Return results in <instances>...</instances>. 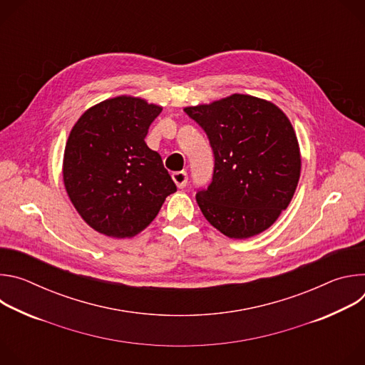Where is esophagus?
Listing matches in <instances>:
<instances>
[{"instance_id": "1", "label": "esophagus", "mask_w": 365, "mask_h": 365, "mask_svg": "<svg viewBox=\"0 0 365 365\" xmlns=\"http://www.w3.org/2000/svg\"><path fill=\"white\" fill-rule=\"evenodd\" d=\"M172 178H173V180H175V183L179 189H183L187 183V173L186 172H176V173L172 175Z\"/></svg>"}]
</instances>
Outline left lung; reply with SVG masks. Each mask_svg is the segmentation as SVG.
Segmentation results:
<instances>
[{"mask_svg":"<svg viewBox=\"0 0 365 365\" xmlns=\"http://www.w3.org/2000/svg\"><path fill=\"white\" fill-rule=\"evenodd\" d=\"M185 113L206 133L215 159L211 183L196 189L203 217L230 238L267 230L290 203L300 176L289 118L274 103L240 93Z\"/></svg>","mask_w":365,"mask_h":365,"instance_id":"left-lung-1","label":"left lung"}]
</instances>
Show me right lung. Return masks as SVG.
Instances as JSON below:
<instances>
[{"instance_id":"obj_1","label":"right lung","mask_w":365,"mask_h":365,"mask_svg":"<svg viewBox=\"0 0 365 365\" xmlns=\"http://www.w3.org/2000/svg\"><path fill=\"white\" fill-rule=\"evenodd\" d=\"M162 108L117 96L89 108L72 128L63 158L66 192L95 231L138 234L158 217L176 185L144 138Z\"/></svg>"}]
</instances>
